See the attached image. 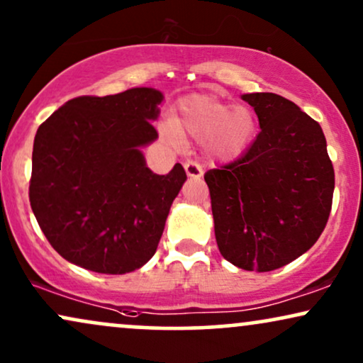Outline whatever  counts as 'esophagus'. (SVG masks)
Here are the masks:
<instances>
[{
	"instance_id": "34e87169",
	"label": "esophagus",
	"mask_w": 363,
	"mask_h": 363,
	"mask_svg": "<svg viewBox=\"0 0 363 363\" xmlns=\"http://www.w3.org/2000/svg\"><path fill=\"white\" fill-rule=\"evenodd\" d=\"M184 169H186L187 177H191V179H199L201 176H203V167H201L196 160H186Z\"/></svg>"
}]
</instances>
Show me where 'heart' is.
I'll list each match as a JSON object with an SVG mask.
<instances>
[{"mask_svg": "<svg viewBox=\"0 0 363 363\" xmlns=\"http://www.w3.org/2000/svg\"><path fill=\"white\" fill-rule=\"evenodd\" d=\"M256 127V116L247 107H236L214 94H194L179 102L174 121L162 123V134L174 144L189 135L206 142L214 159L231 160L250 147Z\"/></svg>", "mask_w": 363, "mask_h": 363, "instance_id": "obj_1", "label": "heart"}]
</instances>
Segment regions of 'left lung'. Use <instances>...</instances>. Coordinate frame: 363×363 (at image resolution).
<instances>
[{"mask_svg":"<svg viewBox=\"0 0 363 363\" xmlns=\"http://www.w3.org/2000/svg\"><path fill=\"white\" fill-rule=\"evenodd\" d=\"M261 132L235 162L204 174L223 258L273 272L315 245L332 209L335 172L318 122L277 94L241 95Z\"/></svg>","mask_w":363,"mask_h":363,"instance_id":"1","label":"left lung"}]
</instances>
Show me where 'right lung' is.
<instances>
[{"mask_svg": "<svg viewBox=\"0 0 363 363\" xmlns=\"http://www.w3.org/2000/svg\"><path fill=\"white\" fill-rule=\"evenodd\" d=\"M162 91L135 86L107 97L68 100L38 127L30 204L60 256L95 273L135 272L152 258L172 201L186 182L145 164L157 139Z\"/></svg>", "mask_w": 363, "mask_h": 363, "instance_id": "1", "label": "right lung"}]
</instances>
